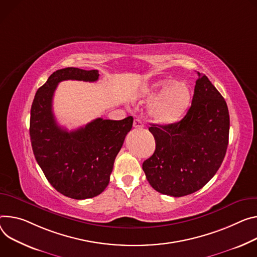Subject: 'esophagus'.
<instances>
[{
  "label": "esophagus",
  "instance_id": "esophagus-1",
  "mask_svg": "<svg viewBox=\"0 0 257 257\" xmlns=\"http://www.w3.org/2000/svg\"><path fill=\"white\" fill-rule=\"evenodd\" d=\"M133 127L135 129H143L145 127V125H144V122L141 119H135L134 122H133Z\"/></svg>",
  "mask_w": 257,
  "mask_h": 257
}]
</instances>
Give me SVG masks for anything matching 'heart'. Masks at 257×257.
I'll use <instances>...</instances> for the list:
<instances>
[{"label":"heart","instance_id":"heart-1","mask_svg":"<svg viewBox=\"0 0 257 257\" xmlns=\"http://www.w3.org/2000/svg\"><path fill=\"white\" fill-rule=\"evenodd\" d=\"M150 106L154 120L160 124L170 125L178 122L188 111L192 102V89L184 81H159L152 84L145 95L149 98L155 96Z\"/></svg>","mask_w":257,"mask_h":257}]
</instances>
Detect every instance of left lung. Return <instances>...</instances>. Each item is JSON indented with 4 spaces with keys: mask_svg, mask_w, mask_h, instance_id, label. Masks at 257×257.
Listing matches in <instances>:
<instances>
[{
    "mask_svg": "<svg viewBox=\"0 0 257 257\" xmlns=\"http://www.w3.org/2000/svg\"><path fill=\"white\" fill-rule=\"evenodd\" d=\"M190 109L177 123L152 124L156 150L143 169L152 188L172 197L193 194L211 179L224 159L229 132L226 102L198 72Z\"/></svg>",
    "mask_w": 257,
    "mask_h": 257,
    "instance_id": "left-lung-1",
    "label": "left lung"
}]
</instances>
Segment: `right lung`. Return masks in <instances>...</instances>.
<instances>
[{
	"instance_id": "obj_1",
	"label": "right lung",
	"mask_w": 257,
	"mask_h": 257,
	"mask_svg": "<svg viewBox=\"0 0 257 257\" xmlns=\"http://www.w3.org/2000/svg\"><path fill=\"white\" fill-rule=\"evenodd\" d=\"M98 77L96 69H58L38 89L31 108L30 135L38 164L57 192L76 200L96 197L105 190L114 159L133 124L131 115L120 121L98 118L73 131L57 124L52 100L58 83L95 82Z\"/></svg>"
}]
</instances>
